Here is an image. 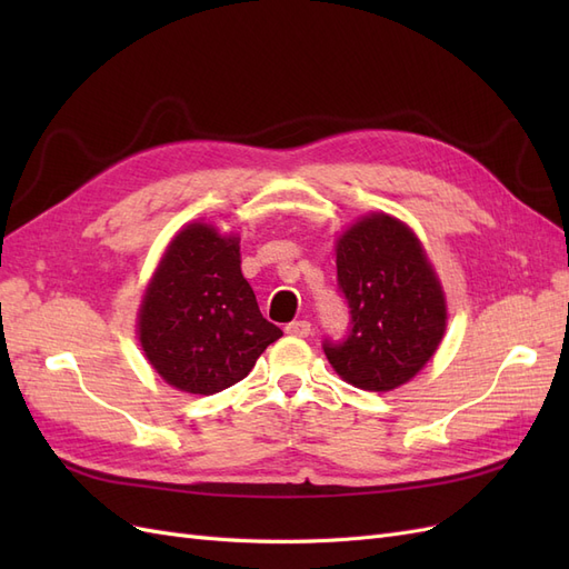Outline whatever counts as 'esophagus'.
I'll list each match as a JSON object with an SVG mask.
<instances>
[{
  "instance_id": "34e87169",
  "label": "esophagus",
  "mask_w": 569,
  "mask_h": 569,
  "mask_svg": "<svg viewBox=\"0 0 569 569\" xmlns=\"http://www.w3.org/2000/svg\"><path fill=\"white\" fill-rule=\"evenodd\" d=\"M284 332L291 337H308L311 335V322L308 320H295L284 327Z\"/></svg>"
}]
</instances>
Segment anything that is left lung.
<instances>
[{
    "label": "left lung",
    "mask_w": 569,
    "mask_h": 569,
    "mask_svg": "<svg viewBox=\"0 0 569 569\" xmlns=\"http://www.w3.org/2000/svg\"><path fill=\"white\" fill-rule=\"evenodd\" d=\"M337 287L349 303V332L322 351L353 387L391 391L437 351L446 303L427 256L401 220L375 213L337 244Z\"/></svg>",
    "instance_id": "1"
}]
</instances>
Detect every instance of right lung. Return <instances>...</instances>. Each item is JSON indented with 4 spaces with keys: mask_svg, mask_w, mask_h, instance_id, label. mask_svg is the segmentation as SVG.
I'll return each instance as SVG.
<instances>
[{
    "mask_svg": "<svg viewBox=\"0 0 569 569\" xmlns=\"http://www.w3.org/2000/svg\"><path fill=\"white\" fill-rule=\"evenodd\" d=\"M237 237L187 226L153 272L140 311L142 349L168 385L209 396L244 380L278 325L258 311Z\"/></svg>",
    "mask_w": 569,
    "mask_h": 569,
    "instance_id": "1",
    "label": "right lung"
}]
</instances>
